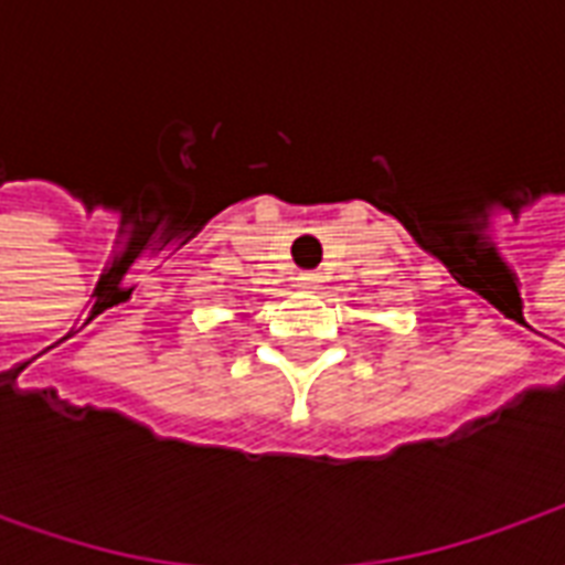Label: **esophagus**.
Listing matches in <instances>:
<instances>
[{
  "mask_svg": "<svg viewBox=\"0 0 565 565\" xmlns=\"http://www.w3.org/2000/svg\"><path fill=\"white\" fill-rule=\"evenodd\" d=\"M296 281H299V287H302V290H318L323 278H320L318 271H302V275H299Z\"/></svg>",
  "mask_w": 565,
  "mask_h": 565,
  "instance_id": "1",
  "label": "esophagus"
}]
</instances>
